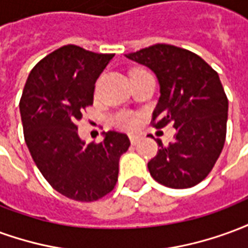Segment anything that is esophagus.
Segmentation results:
<instances>
[{"label": "esophagus", "instance_id": "esophagus-1", "mask_svg": "<svg viewBox=\"0 0 248 248\" xmlns=\"http://www.w3.org/2000/svg\"><path fill=\"white\" fill-rule=\"evenodd\" d=\"M129 138H130V142H131V145H137V143L140 140V137L137 134H130Z\"/></svg>", "mask_w": 248, "mask_h": 248}]
</instances>
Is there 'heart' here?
Wrapping results in <instances>:
<instances>
[{
  "label": "heart",
  "instance_id": "1",
  "mask_svg": "<svg viewBox=\"0 0 248 248\" xmlns=\"http://www.w3.org/2000/svg\"><path fill=\"white\" fill-rule=\"evenodd\" d=\"M135 71H140V69H137L133 73H135ZM113 124L119 129L133 130L135 129L138 121H137V117L134 114L130 113V111H119L113 117Z\"/></svg>",
  "mask_w": 248,
  "mask_h": 248
}]
</instances>
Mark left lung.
<instances>
[{
  "label": "left lung",
  "instance_id": "obj_1",
  "mask_svg": "<svg viewBox=\"0 0 248 248\" xmlns=\"http://www.w3.org/2000/svg\"><path fill=\"white\" fill-rule=\"evenodd\" d=\"M154 71L161 97L151 124L162 129L170 122L174 140L161 147L147 163L151 177L163 186L188 188L213 170L226 140L229 99L219 76L190 50L156 44L126 54Z\"/></svg>",
  "mask_w": 248,
  "mask_h": 248
}]
</instances>
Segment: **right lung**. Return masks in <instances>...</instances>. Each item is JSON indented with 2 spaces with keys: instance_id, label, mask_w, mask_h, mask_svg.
Segmentation results:
<instances>
[{
  "instance_id": "obj_1",
  "label": "right lung",
  "mask_w": 248,
  "mask_h": 248,
  "mask_svg": "<svg viewBox=\"0 0 248 248\" xmlns=\"http://www.w3.org/2000/svg\"><path fill=\"white\" fill-rule=\"evenodd\" d=\"M113 57L62 46L33 67L19 101L25 142L38 170L54 190L79 202L113 190L119 158L130 146L117 131L89 145L78 135L77 122L93 105L95 81Z\"/></svg>"
}]
</instances>
